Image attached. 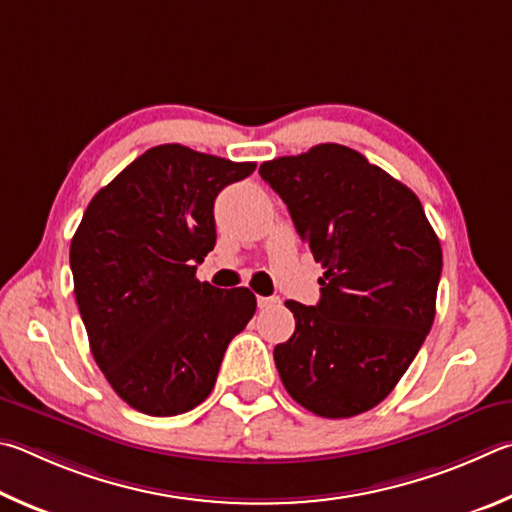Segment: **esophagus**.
Here are the masks:
<instances>
[{
	"label": "esophagus",
	"mask_w": 512,
	"mask_h": 512,
	"mask_svg": "<svg viewBox=\"0 0 512 512\" xmlns=\"http://www.w3.org/2000/svg\"><path fill=\"white\" fill-rule=\"evenodd\" d=\"M276 303H279V297H258V308H261V310L274 308Z\"/></svg>",
	"instance_id": "1"
}]
</instances>
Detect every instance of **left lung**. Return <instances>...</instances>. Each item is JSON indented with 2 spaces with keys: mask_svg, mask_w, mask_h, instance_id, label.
<instances>
[{
  "mask_svg": "<svg viewBox=\"0 0 512 512\" xmlns=\"http://www.w3.org/2000/svg\"><path fill=\"white\" fill-rule=\"evenodd\" d=\"M258 173L324 267L317 306L285 301L297 328L274 348L285 391L324 418L389 396L436 315L443 251L416 193L353 148L319 143Z\"/></svg>",
  "mask_w": 512,
  "mask_h": 512,
  "instance_id": "obj_1",
  "label": "left lung"
}]
</instances>
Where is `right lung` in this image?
<instances>
[{
	"instance_id": "add662e5",
	"label": "right lung",
	"mask_w": 512,
	"mask_h": 512,
	"mask_svg": "<svg viewBox=\"0 0 512 512\" xmlns=\"http://www.w3.org/2000/svg\"><path fill=\"white\" fill-rule=\"evenodd\" d=\"M254 168L179 143L155 146L92 197L71 238L89 348L141 414L177 416L209 398L224 351L254 317L247 288L195 279L215 247V197Z\"/></svg>"
}]
</instances>
